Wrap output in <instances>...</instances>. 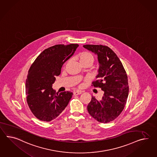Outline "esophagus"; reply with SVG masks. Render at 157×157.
I'll use <instances>...</instances> for the list:
<instances>
[{
	"mask_svg": "<svg viewBox=\"0 0 157 157\" xmlns=\"http://www.w3.org/2000/svg\"><path fill=\"white\" fill-rule=\"evenodd\" d=\"M81 93H82V92H81V90H77L76 91H74V92H73V94H74L75 96H77V95H78V94H81Z\"/></svg>",
	"mask_w": 157,
	"mask_h": 157,
	"instance_id": "obj_1",
	"label": "esophagus"
}]
</instances>
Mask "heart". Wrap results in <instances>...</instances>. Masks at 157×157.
<instances>
[{"label":"heart","mask_w":157,"mask_h":157,"mask_svg":"<svg viewBox=\"0 0 157 157\" xmlns=\"http://www.w3.org/2000/svg\"><path fill=\"white\" fill-rule=\"evenodd\" d=\"M79 61L81 64L89 63L92 65L94 61V57L91 53L85 52L82 53L80 55Z\"/></svg>","instance_id":"b5f03b06"}]
</instances>
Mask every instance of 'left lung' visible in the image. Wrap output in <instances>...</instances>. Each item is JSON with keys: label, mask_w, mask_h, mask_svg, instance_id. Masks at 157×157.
Instances as JSON below:
<instances>
[{"label": "left lung", "mask_w": 157, "mask_h": 157, "mask_svg": "<svg viewBox=\"0 0 157 157\" xmlns=\"http://www.w3.org/2000/svg\"><path fill=\"white\" fill-rule=\"evenodd\" d=\"M83 47L98 56V74L92 86L104 92L101 100L92 96L88 111L97 121L108 123L115 120L125 107L129 94L127 74L119 58L108 47L89 44Z\"/></svg>", "instance_id": "left-lung-1"}]
</instances>
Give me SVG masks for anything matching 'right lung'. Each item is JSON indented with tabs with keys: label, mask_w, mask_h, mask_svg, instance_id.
Masks as SVG:
<instances>
[{
	"label": "right lung",
	"mask_w": 157,
	"mask_h": 157,
	"mask_svg": "<svg viewBox=\"0 0 157 157\" xmlns=\"http://www.w3.org/2000/svg\"><path fill=\"white\" fill-rule=\"evenodd\" d=\"M77 44H57L45 49L28 71L25 93L28 106L39 120L49 122L60 115L72 97L73 93H60L52 88L55 77L60 75L63 65L72 56Z\"/></svg>",
	"instance_id": "add662e5"
}]
</instances>
